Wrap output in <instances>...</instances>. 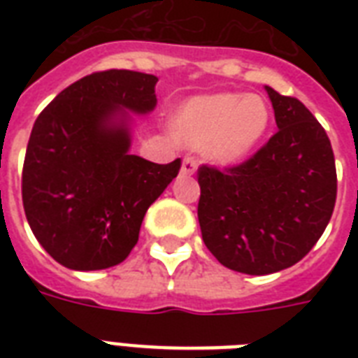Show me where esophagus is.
Returning <instances> with one entry per match:
<instances>
[{
	"instance_id": "1",
	"label": "esophagus",
	"mask_w": 358,
	"mask_h": 358,
	"mask_svg": "<svg viewBox=\"0 0 358 358\" xmlns=\"http://www.w3.org/2000/svg\"><path fill=\"white\" fill-rule=\"evenodd\" d=\"M196 171V162L193 157H184L182 159V169H180V174L182 176H191V174H195Z\"/></svg>"
}]
</instances>
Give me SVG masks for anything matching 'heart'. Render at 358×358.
Masks as SVG:
<instances>
[{"label":"heart","instance_id":"1","mask_svg":"<svg viewBox=\"0 0 358 358\" xmlns=\"http://www.w3.org/2000/svg\"><path fill=\"white\" fill-rule=\"evenodd\" d=\"M271 109L258 94L213 92L189 98L176 109L173 131L180 143L202 148L210 162L238 165L266 137Z\"/></svg>","mask_w":358,"mask_h":358}]
</instances>
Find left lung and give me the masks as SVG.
<instances>
[{
	"mask_svg": "<svg viewBox=\"0 0 358 358\" xmlns=\"http://www.w3.org/2000/svg\"><path fill=\"white\" fill-rule=\"evenodd\" d=\"M278 131L238 167L199 169V223L224 267L269 275L305 258L336 202V167L325 129L292 96L266 87Z\"/></svg>",
	"mask_w": 358,
	"mask_h": 358,
	"instance_id": "left-lung-1",
	"label": "left lung"
}]
</instances>
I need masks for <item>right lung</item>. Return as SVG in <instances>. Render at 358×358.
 <instances>
[{"label":"right lung","instance_id":"right-lung-1","mask_svg":"<svg viewBox=\"0 0 358 358\" xmlns=\"http://www.w3.org/2000/svg\"><path fill=\"white\" fill-rule=\"evenodd\" d=\"M157 78L106 70L81 78L31 129L22 201L38 243L74 271L108 269L139 239L146 210L180 171L135 156V119L154 111Z\"/></svg>","mask_w":358,"mask_h":358}]
</instances>
